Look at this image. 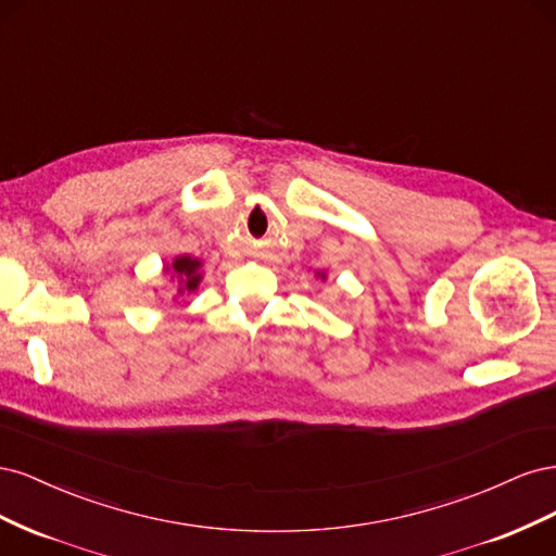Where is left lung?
Here are the masks:
<instances>
[{
    "instance_id": "obj_1",
    "label": "left lung",
    "mask_w": 556,
    "mask_h": 556,
    "mask_svg": "<svg viewBox=\"0 0 556 556\" xmlns=\"http://www.w3.org/2000/svg\"><path fill=\"white\" fill-rule=\"evenodd\" d=\"M317 276H323V280H325V278H327V276H325V274H317Z\"/></svg>"
}]
</instances>
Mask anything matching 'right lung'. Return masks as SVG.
<instances>
[{
    "label": "right lung",
    "instance_id": "right-lung-1",
    "mask_svg": "<svg viewBox=\"0 0 556 556\" xmlns=\"http://www.w3.org/2000/svg\"><path fill=\"white\" fill-rule=\"evenodd\" d=\"M201 262L197 257H190V255H180L172 262V266H166V271H172L178 280V294H192L199 282H201Z\"/></svg>",
    "mask_w": 556,
    "mask_h": 556
}]
</instances>
